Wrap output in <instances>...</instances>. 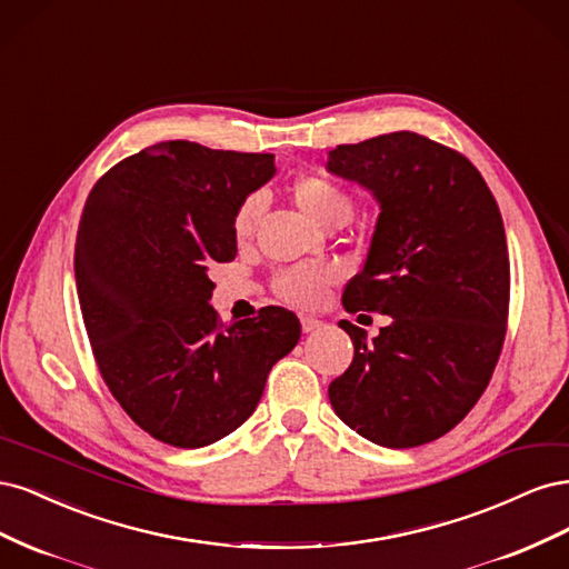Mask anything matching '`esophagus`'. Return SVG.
Wrapping results in <instances>:
<instances>
[{"label":"esophagus","mask_w":569,"mask_h":569,"mask_svg":"<svg viewBox=\"0 0 569 569\" xmlns=\"http://www.w3.org/2000/svg\"><path fill=\"white\" fill-rule=\"evenodd\" d=\"M322 322L318 320V318H313V316H303L301 318V330L308 335V332H313V330H318Z\"/></svg>","instance_id":"obj_1"}]
</instances>
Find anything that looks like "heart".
I'll return each mask as SVG.
<instances>
[{"mask_svg":"<svg viewBox=\"0 0 569 569\" xmlns=\"http://www.w3.org/2000/svg\"><path fill=\"white\" fill-rule=\"evenodd\" d=\"M289 194L295 203L303 211L306 218H311L316 226L327 228L332 222L343 220L347 222L353 211V201L347 189H341L335 180L325 176H301L289 187ZM263 211V199L258 194H249L242 203L237 206L232 218V234L237 242H247L253 234V228ZM339 280V270L330 263L318 266H301L280 272L272 282L274 295L282 301L299 306V308H313L322 301L335 282Z\"/></svg>","mask_w":569,"mask_h":569,"instance_id":"heart-1","label":"heart"}]
</instances>
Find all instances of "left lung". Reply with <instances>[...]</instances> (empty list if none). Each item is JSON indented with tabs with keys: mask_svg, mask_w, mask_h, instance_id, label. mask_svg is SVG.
Masks as SVG:
<instances>
[{
	"mask_svg": "<svg viewBox=\"0 0 569 569\" xmlns=\"http://www.w3.org/2000/svg\"><path fill=\"white\" fill-rule=\"evenodd\" d=\"M327 170L380 203L366 266L341 303L391 318L372 341L339 322L353 360L330 385V403L387 449L435 441L479 401L503 349L510 261L501 211L462 153L418 132L339 144Z\"/></svg>",
	"mask_w": 569,
	"mask_h": 569,
	"instance_id": "8db88e82",
	"label": "left lung"
}]
</instances>
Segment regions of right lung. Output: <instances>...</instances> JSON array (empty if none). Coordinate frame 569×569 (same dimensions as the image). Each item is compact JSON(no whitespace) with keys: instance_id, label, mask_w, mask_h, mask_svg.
<instances>
[{"instance_id":"obj_1","label":"right lung","mask_w":569,"mask_h":569,"mask_svg":"<svg viewBox=\"0 0 569 569\" xmlns=\"http://www.w3.org/2000/svg\"><path fill=\"white\" fill-rule=\"evenodd\" d=\"M272 176V153L176 140L116 163L84 203L76 284L99 372L134 425L178 449L234 432L301 337L280 306L228 327L211 306L237 206Z\"/></svg>"}]
</instances>
